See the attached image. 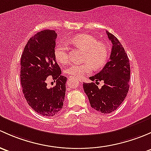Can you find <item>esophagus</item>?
I'll use <instances>...</instances> for the list:
<instances>
[{
    "label": "esophagus",
    "instance_id": "34e87169",
    "mask_svg": "<svg viewBox=\"0 0 151 151\" xmlns=\"http://www.w3.org/2000/svg\"><path fill=\"white\" fill-rule=\"evenodd\" d=\"M79 81H80V82H81V80H79Z\"/></svg>",
    "mask_w": 151,
    "mask_h": 151
}]
</instances>
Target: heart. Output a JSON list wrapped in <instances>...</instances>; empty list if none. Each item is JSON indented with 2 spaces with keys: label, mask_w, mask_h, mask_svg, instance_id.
<instances>
[{
  "label": "heart",
  "mask_w": 151,
  "mask_h": 151,
  "mask_svg": "<svg viewBox=\"0 0 151 151\" xmlns=\"http://www.w3.org/2000/svg\"><path fill=\"white\" fill-rule=\"evenodd\" d=\"M69 43L76 47L84 50L83 60L85 63L81 64H71L65 69V73L75 78H81L85 75L91 73L94 68L98 70L106 64L110 54L108 45L99 42L94 36L81 34L74 37ZM57 61L61 64H67L69 61V53L67 43H59L54 52Z\"/></svg>",
  "instance_id": "heart-1"
}]
</instances>
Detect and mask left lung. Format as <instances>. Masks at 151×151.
Segmentation results:
<instances>
[{
	"label": "left lung",
	"mask_w": 151,
	"mask_h": 151,
	"mask_svg": "<svg viewBox=\"0 0 151 151\" xmlns=\"http://www.w3.org/2000/svg\"><path fill=\"white\" fill-rule=\"evenodd\" d=\"M106 33L113 44L109 62L100 72L89 78L91 83H83V90L91 108L105 114L120 106L128 93L130 79V64L127 53L116 36L108 31ZM101 80L104 84L99 88L97 81Z\"/></svg>",
	"instance_id": "obj_1"
}]
</instances>
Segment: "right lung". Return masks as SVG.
Wrapping results in <instances>:
<instances>
[{"instance_id": "obj_1", "label": "right lung", "mask_w": 151, "mask_h": 151, "mask_svg": "<svg viewBox=\"0 0 151 151\" xmlns=\"http://www.w3.org/2000/svg\"><path fill=\"white\" fill-rule=\"evenodd\" d=\"M57 34L45 29L29 38L21 57V79L22 92L27 103L38 114L53 116L63 107L67 78L61 76L54 52ZM50 76L56 80L53 88L46 87Z\"/></svg>"}]
</instances>
